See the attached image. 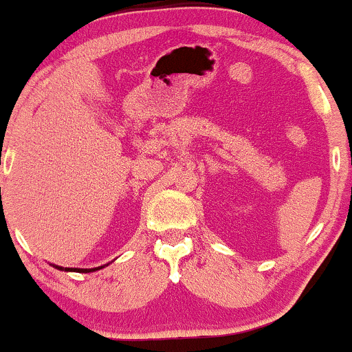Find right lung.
<instances>
[{
	"mask_svg": "<svg viewBox=\"0 0 352 352\" xmlns=\"http://www.w3.org/2000/svg\"><path fill=\"white\" fill-rule=\"evenodd\" d=\"M100 268H102V266H100ZM63 270V268H60ZM67 272H80V273H89V272H96V270H99V268H92V270H78V268H74V270H69V268H66Z\"/></svg>",
	"mask_w": 352,
	"mask_h": 352,
	"instance_id": "right-lung-1",
	"label": "right lung"
}]
</instances>
